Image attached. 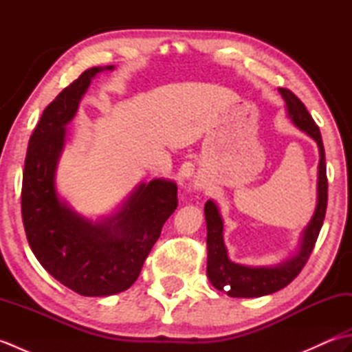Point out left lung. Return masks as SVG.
<instances>
[{
	"instance_id": "1",
	"label": "left lung",
	"mask_w": 352,
	"mask_h": 352,
	"mask_svg": "<svg viewBox=\"0 0 352 352\" xmlns=\"http://www.w3.org/2000/svg\"><path fill=\"white\" fill-rule=\"evenodd\" d=\"M280 94L286 101L289 118L294 121L298 129L307 133L310 138L316 140L319 146V178H318V206L315 214L305 228L301 248L298 256L275 267H246L236 265L227 256L226 245L222 237V219L218 207L213 201H207L204 206L206 222H207V276L213 286L227 292V295L233 298H258L263 295L274 294L280 289L286 287L294 281L298 274L307 263L310 254L315 248L319 231L322 228L327 201H328V180H327V164L325 151L320 136L319 126L313 121L309 110L305 109L302 101L290 92L289 89L280 87Z\"/></svg>"
}]
</instances>
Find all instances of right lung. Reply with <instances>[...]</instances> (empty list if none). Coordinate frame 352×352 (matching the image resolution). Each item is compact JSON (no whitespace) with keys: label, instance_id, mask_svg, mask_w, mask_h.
I'll use <instances>...</instances> for the list:
<instances>
[{"label":"right lung","instance_id":"right-lung-1","mask_svg":"<svg viewBox=\"0 0 352 352\" xmlns=\"http://www.w3.org/2000/svg\"><path fill=\"white\" fill-rule=\"evenodd\" d=\"M100 71H85L43 110L28 142L21 190L30 248L57 281L83 296H109L129 289L178 206L175 183L164 180L140 184L122 210L101 223L83 219L58 199L54 172L65 125Z\"/></svg>","mask_w":352,"mask_h":352}]
</instances>
